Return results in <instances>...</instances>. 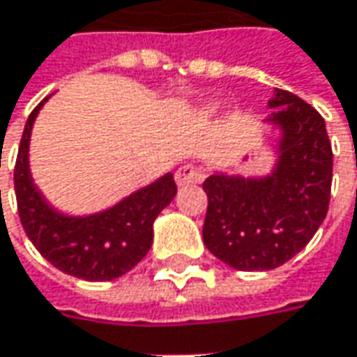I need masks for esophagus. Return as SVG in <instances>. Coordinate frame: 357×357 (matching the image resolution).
Masks as SVG:
<instances>
[{
  "label": "esophagus",
  "instance_id": "1",
  "mask_svg": "<svg viewBox=\"0 0 357 357\" xmlns=\"http://www.w3.org/2000/svg\"><path fill=\"white\" fill-rule=\"evenodd\" d=\"M203 178V172L195 166H181L176 172V181L178 185H190V183H197Z\"/></svg>",
  "mask_w": 357,
  "mask_h": 357
}]
</instances>
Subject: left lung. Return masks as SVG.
Masks as SVG:
<instances>
[{
    "label": "left lung",
    "instance_id": "8db88e82",
    "mask_svg": "<svg viewBox=\"0 0 357 357\" xmlns=\"http://www.w3.org/2000/svg\"><path fill=\"white\" fill-rule=\"evenodd\" d=\"M268 122L280 128L278 162L266 178L213 174L203 181V243L237 271H271L301 252L328 213L332 146L324 118L275 89Z\"/></svg>",
    "mask_w": 357,
    "mask_h": 357
}]
</instances>
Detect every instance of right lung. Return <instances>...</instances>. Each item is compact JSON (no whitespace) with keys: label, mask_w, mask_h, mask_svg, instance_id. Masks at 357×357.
I'll return each mask as SVG.
<instances>
[{"label":"right lung","mask_w":357,"mask_h":357,"mask_svg":"<svg viewBox=\"0 0 357 357\" xmlns=\"http://www.w3.org/2000/svg\"><path fill=\"white\" fill-rule=\"evenodd\" d=\"M45 100L27 118L13 172L21 225L35 249L59 271L84 280H114L150 251L155 217L178 193L174 176L166 174L94 215L59 213L45 202L29 172L31 128Z\"/></svg>","instance_id":"add662e5"}]
</instances>
